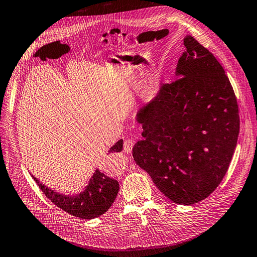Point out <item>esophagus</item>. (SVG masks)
Instances as JSON below:
<instances>
[{"mask_svg":"<svg viewBox=\"0 0 257 257\" xmlns=\"http://www.w3.org/2000/svg\"><path fill=\"white\" fill-rule=\"evenodd\" d=\"M133 145H134V141L132 140H126L124 142V151L126 153H131L132 149H133Z\"/></svg>","mask_w":257,"mask_h":257,"instance_id":"1","label":"esophagus"}]
</instances>
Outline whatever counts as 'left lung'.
<instances>
[{"mask_svg": "<svg viewBox=\"0 0 257 257\" xmlns=\"http://www.w3.org/2000/svg\"><path fill=\"white\" fill-rule=\"evenodd\" d=\"M164 84L136 114L142 136L133 158L175 203L207 198L224 178L240 131L233 89L223 67L192 36Z\"/></svg>", "mask_w": 257, "mask_h": 257, "instance_id": "obj_1", "label": "left lung"}]
</instances>
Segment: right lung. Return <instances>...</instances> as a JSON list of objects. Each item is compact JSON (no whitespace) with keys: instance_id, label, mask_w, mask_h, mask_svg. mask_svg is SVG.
<instances>
[{"instance_id":"1","label":"right lung","mask_w":257,"mask_h":257,"mask_svg":"<svg viewBox=\"0 0 257 257\" xmlns=\"http://www.w3.org/2000/svg\"><path fill=\"white\" fill-rule=\"evenodd\" d=\"M123 150V140L116 142L109 153L121 152ZM42 192L54 202L57 207L66 213L81 219H94L103 215L113 203L119 186L118 182L107 177L105 174L96 169L84 189L73 195H66L50 189L33 176Z\"/></svg>"}]
</instances>
